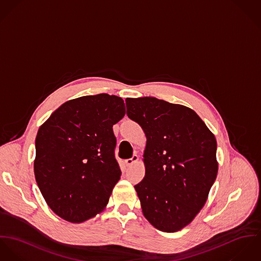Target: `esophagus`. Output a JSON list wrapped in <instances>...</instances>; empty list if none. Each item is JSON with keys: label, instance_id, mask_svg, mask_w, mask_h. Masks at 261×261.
<instances>
[{"label": "esophagus", "instance_id": "34e87169", "mask_svg": "<svg viewBox=\"0 0 261 261\" xmlns=\"http://www.w3.org/2000/svg\"><path fill=\"white\" fill-rule=\"evenodd\" d=\"M139 160V157H138V155H136V154H134L131 158H129V159H127V160H125V163H126V165L127 166H131L132 164H134L135 162H137Z\"/></svg>", "mask_w": 261, "mask_h": 261}]
</instances>
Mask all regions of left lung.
<instances>
[{
	"mask_svg": "<svg viewBox=\"0 0 261 261\" xmlns=\"http://www.w3.org/2000/svg\"><path fill=\"white\" fill-rule=\"evenodd\" d=\"M126 107L147 138L144 179L134 186L145 218L161 231H179L199 213L216 179V139L183 105L142 97L127 98Z\"/></svg>",
	"mask_w": 261,
	"mask_h": 261,
	"instance_id": "obj_1",
	"label": "left lung"
}]
</instances>
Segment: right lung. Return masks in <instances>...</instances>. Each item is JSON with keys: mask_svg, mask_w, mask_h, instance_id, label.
<instances>
[{"mask_svg": "<svg viewBox=\"0 0 261 261\" xmlns=\"http://www.w3.org/2000/svg\"><path fill=\"white\" fill-rule=\"evenodd\" d=\"M124 115L120 97L83 96L61 105L39 128L35 177L61 218L81 223L107 205L121 176L113 125Z\"/></svg>", "mask_w": 261, "mask_h": 261, "instance_id": "add662e5", "label": "right lung"}]
</instances>
